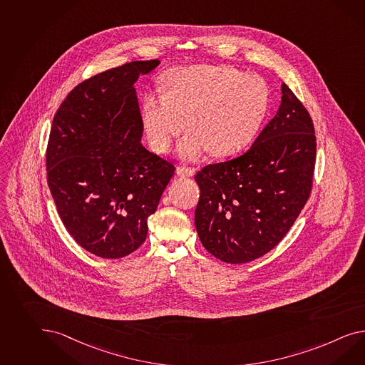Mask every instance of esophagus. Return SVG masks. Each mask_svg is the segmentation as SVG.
Here are the masks:
<instances>
[{"instance_id": "obj_1", "label": "esophagus", "mask_w": 365, "mask_h": 365, "mask_svg": "<svg viewBox=\"0 0 365 365\" xmlns=\"http://www.w3.org/2000/svg\"><path fill=\"white\" fill-rule=\"evenodd\" d=\"M176 173L180 178H192V176H195L196 170L193 168H178Z\"/></svg>"}]
</instances>
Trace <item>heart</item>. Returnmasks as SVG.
<instances>
[{
	"instance_id": "1",
	"label": "heart",
	"mask_w": 365,
	"mask_h": 365,
	"mask_svg": "<svg viewBox=\"0 0 365 365\" xmlns=\"http://www.w3.org/2000/svg\"><path fill=\"white\" fill-rule=\"evenodd\" d=\"M164 91H147L141 116L152 150L165 152L175 136L178 156L196 161L206 150L230 156L254 139L269 110V88L257 75L227 65L172 68L163 75Z\"/></svg>"
}]
</instances>
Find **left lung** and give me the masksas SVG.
I'll return each mask as SVG.
<instances>
[{
    "instance_id": "8db88e82",
    "label": "left lung",
    "mask_w": 365,
    "mask_h": 365,
    "mask_svg": "<svg viewBox=\"0 0 365 365\" xmlns=\"http://www.w3.org/2000/svg\"><path fill=\"white\" fill-rule=\"evenodd\" d=\"M275 116L242 156L197 172L195 225L207 252L226 263L254 261L290 230L309 200L317 158L311 116L282 83Z\"/></svg>"
}]
</instances>
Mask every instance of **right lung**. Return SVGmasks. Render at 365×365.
<instances>
[{
	"mask_svg": "<svg viewBox=\"0 0 365 365\" xmlns=\"http://www.w3.org/2000/svg\"><path fill=\"white\" fill-rule=\"evenodd\" d=\"M159 59L135 61L78 84L56 111L47 184L67 232L84 250L116 259L148 233L175 167L141 144L135 82Z\"/></svg>",
	"mask_w": 365,
	"mask_h": 365,
	"instance_id": "obj_1",
	"label": "right lung"
}]
</instances>
